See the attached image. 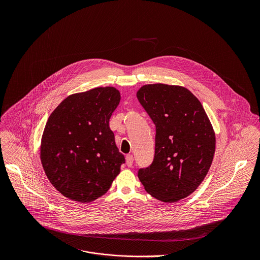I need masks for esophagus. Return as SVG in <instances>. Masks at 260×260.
Listing matches in <instances>:
<instances>
[{
  "mask_svg": "<svg viewBox=\"0 0 260 260\" xmlns=\"http://www.w3.org/2000/svg\"><path fill=\"white\" fill-rule=\"evenodd\" d=\"M133 160H134V158H133L132 155H127V156H126V165H127L128 167H132V165H133Z\"/></svg>",
  "mask_w": 260,
  "mask_h": 260,
  "instance_id": "esophagus-1",
  "label": "esophagus"
}]
</instances>
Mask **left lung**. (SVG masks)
<instances>
[{
	"instance_id": "left-lung-1",
	"label": "left lung",
	"mask_w": 260,
	"mask_h": 260,
	"mask_svg": "<svg viewBox=\"0 0 260 260\" xmlns=\"http://www.w3.org/2000/svg\"><path fill=\"white\" fill-rule=\"evenodd\" d=\"M137 98L156 127L152 164L138 178L154 198L172 203L193 193L215 152V133L200 101L184 87L149 84Z\"/></svg>"
}]
</instances>
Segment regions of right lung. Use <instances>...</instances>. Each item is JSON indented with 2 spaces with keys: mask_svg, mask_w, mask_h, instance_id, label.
I'll use <instances>...</instances> for the list:
<instances>
[{
  "mask_svg": "<svg viewBox=\"0 0 260 260\" xmlns=\"http://www.w3.org/2000/svg\"><path fill=\"white\" fill-rule=\"evenodd\" d=\"M120 92L98 87L70 95L50 115L41 142V162L65 197L87 203L105 194L125 158L109 127Z\"/></svg>",
  "mask_w": 260,
  "mask_h": 260,
  "instance_id": "1",
  "label": "right lung"
}]
</instances>
